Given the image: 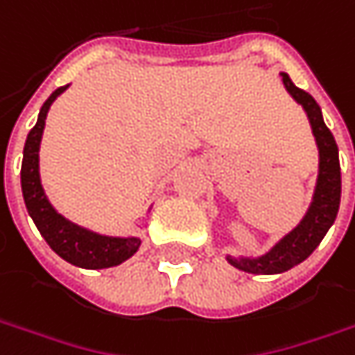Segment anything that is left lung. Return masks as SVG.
I'll use <instances>...</instances> for the list:
<instances>
[{"label": "left lung", "instance_id": "obj_1", "mask_svg": "<svg viewBox=\"0 0 355 355\" xmlns=\"http://www.w3.org/2000/svg\"><path fill=\"white\" fill-rule=\"evenodd\" d=\"M280 76L294 101L302 104V108L306 110L314 138L320 150V173H318V184H316L312 205L304 215V219L300 221V225L259 259L227 257V261L235 268L252 272V275H279L284 270H291L293 266L308 259L334 223L338 207H340V193H342L338 146H336L332 132L324 124L320 106L308 92L298 89L286 73H282Z\"/></svg>", "mask_w": 355, "mask_h": 355}]
</instances>
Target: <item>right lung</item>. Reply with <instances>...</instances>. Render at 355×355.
Returning <instances> with one entry per match:
<instances>
[{
    "label": "right lung",
    "instance_id": "1",
    "mask_svg": "<svg viewBox=\"0 0 355 355\" xmlns=\"http://www.w3.org/2000/svg\"><path fill=\"white\" fill-rule=\"evenodd\" d=\"M67 87L57 89L41 106L39 120L35 124L23 148L21 164V189L27 211L35 221L39 233L49 243V247L71 265L80 268H108L116 266L130 259L140 247V239L128 237H104L92 233L89 229L67 221L62 215L53 209L39 180V144L45 128L49 106Z\"/></svg>",
    "mask_w": 355,
    "mask_h": 355
}]
</instances>
